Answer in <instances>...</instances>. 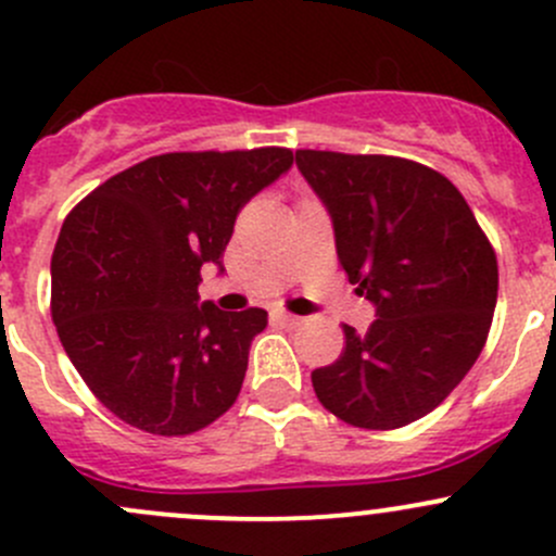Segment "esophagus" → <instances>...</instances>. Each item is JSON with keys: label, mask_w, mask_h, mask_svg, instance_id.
<instances>
[{"label": "esophagus", "mask_w": 556, "mask_h": 556, "mask_svg": "<svg viewBox=\"0 0 556 556\" xmlns=\"http://www.w3.org/2000/svg\"><path fill=\"white\" fill-rule=\"evenodd\" d=\"M271 317L277 319L279 325H288V327L301 325V317H295V314H290V312H282V308H277V312H271Z\"/></svg>", "instance_id": "esophagus-1"}]
</instances>
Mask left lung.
<instances>
[{
  "mask_svg": "<svg viewBox=\"0 0 556 556\" xmlns=\"http://www.w3.org/2000/svg\"><path fill=\"white\" fill-rule=\"evenodd\" d=\"M327 204L341 268L376 303L365 336L312 372L325 410L356 429L413 424L447 400L488 341L498 261L460 191L442 173L386 154L295 151Z\"/></svg>",
  "mask_w": 556,
  "mask_h": 556,
  "instance_id": "1",
  "label": "left lung"
}]
</instances>
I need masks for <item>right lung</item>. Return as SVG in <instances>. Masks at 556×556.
<instances>
[{"instance_id": "obj_1", "label": "right lung", "mask_w": 556, "mask_h": 556, "mask_svg": "<svg viewBox=\"0 0 556 556\" xmlns=\"http://www.w3.org/2000/svg\"><path fill=\"white\" fill-rule=\"evenodd\" d=\"M293 165L279 146L149 156L81 200L52 250L50 312L81 381L125 424L186 437L237 402L263 308L200 306L202 266Z\"/></svg>"}]
</instances>
